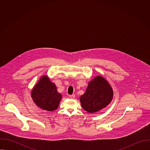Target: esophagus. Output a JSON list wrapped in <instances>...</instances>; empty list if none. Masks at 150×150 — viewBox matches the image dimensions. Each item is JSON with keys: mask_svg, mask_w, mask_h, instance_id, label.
<instances>
[{"mask_svg": "<svg viewBox=\"0 0 150 150\" xmlns=\"http://www.w3.org/2000/svg\"><path fill=\"white\" fill-rule=\"evenodd\" d=\"M75 97V96L74 94H72V95H70L69 96V98H71V99H74Z\"/></svg>", "mask_w": 150, "mask_h": 150, "instance_id": "34e87169", "label": "esophagus"}]
</instances>
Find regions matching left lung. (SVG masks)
<instances>
[{
  "label": "left lung",
  "mask_w": 150,
  "mask_h": 150,
  "mask_svg": "<svg viewBox=\"0 0 150 150\" xmlns=\"http://www.w3.org/2000/svg\"><path fill=\"white\" fill-rule=\"evenodd\" d=\"M113 97V91L108 81L101 76H96L88 84L85 93L80 98L83 110L96 113L108 106Z\"/></svg>",
  "instance_id": "left-lung-1"
}]
</instances>
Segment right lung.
Wrapping results in <instances>:
<instances>
[{
	"mask_svg": "<svg viewBox=\"0 0 150 150\" xmlns=\"http://www.w3.org/2000/svg\"><path fill=\"white\" fill-rule=\"evenodd\" d=\"M34 103L41 109L53 112L56 110L62 95L57 90L54 83L46 75L41 76L31 91Z\"/></svg>",
	"mask_w": 150,
	"mask_h": 150,
	"instance_id": "1",
	"label": "right lung"
}]
</instances>
